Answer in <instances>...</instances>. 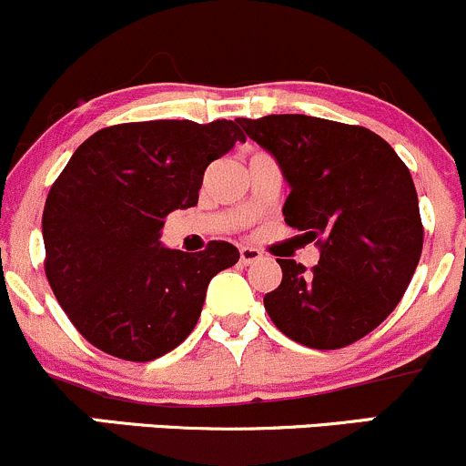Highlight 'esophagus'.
<instances>
[{
  "instance_id": "esophagus-1",
  "label": "esophagus",
  "mask_w": 466,
  "mask_h": 466,
  "mask_svg": "<svg viewBox=\"0 0 466 466\" xmlns=\"http://www.w3.org/2000/svg\"><path fill=\"white\" fill-rule=\"evenodd\" d=\"M238 252H241V263H243V266H249V263H257V261H261V258H263L261 249H257V248L243 246L241 249H238Z\"/></svg>"
}]
</instances>
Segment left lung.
Instances as JSON below:
<instances>
[{
	"label": "left lung",
	"instance_id": "1",
	"mask_svg": "<svg viewBox=\"0 0 466 466\" xmlns=\"http://www.w3.org/2000/svg\"><path fill=\"white\" fill-rule=\"evenodd\" d=\"M290 185L283 217L319 248L306 272L281 261L283 279L263 297L274 326L308 349L332 350L375 330L404 297L424 229L410 171L364 127L283 114L237 117Z\"/></svg>",
	"mask_w": 466,
	"mask_h": 466
}]
</instances>
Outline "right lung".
Segmentation results:
<instances>
[{
	"mask_svg": "<svg viewBox=\"0 0 466 466\" xmlns=\"http://www.w3.org/2000/svg\"><path fill=\"white\" fill-rule=\"evenodd\" d=\"M243 140L234 120H149L106 127L77 147L44 205V270L96 349L151 361L187 339L209 281L238 249L165 248V217L194 208L208 165Z\"/></svg>",
	"mask_w": 466,
	"mask_h": 466,
	"instance_id": "add662e5",
	"label": "right lung"
}]
</instances>
